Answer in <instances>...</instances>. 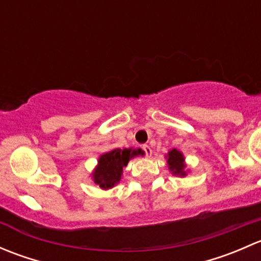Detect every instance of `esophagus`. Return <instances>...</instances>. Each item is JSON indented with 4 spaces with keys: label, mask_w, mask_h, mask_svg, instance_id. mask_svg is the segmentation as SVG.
<instances>
[{
    "label": "esophagus",
    "mask_w": 261,
    "mask_h": 261,
    "mask_svg": "<svg viewBox=\"0 0 261 261\" xmlns=\"http://www.w3.org/2000/svg\"><path fill=\"white\" fill-rule=\"evenodd\" d=\"M143 150H144V152H145V155L147 158H150L151 156V147H150L149 145H143Z\"/></svg>",
    "instance_id": "obj_1"
}]
</instances>
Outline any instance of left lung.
Masks as SVG:
<instances>
[{"label": "left lung", "mask_w": 261, "mask_h": 261, "mask_svg": "<svg viewBox=\"0 0 261 261\" xmlns=\"http://www.w3.org/2000/svg\"><path fill=\"white\" fill-rule=\"evenodd\" d=\"M168 168L170 172L178 177H186V164H184L183 154L177 149H172L167 155Z\"/></svg>", "instance_id": "obj_1"}]
</instances>
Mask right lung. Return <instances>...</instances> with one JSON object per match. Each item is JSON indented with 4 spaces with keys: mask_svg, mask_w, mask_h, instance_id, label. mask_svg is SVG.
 <instances>
[{
    "mask_svg": "<svg viewBox=\"0 0 261 261\" xmlns=\"http://www.w3.org/2000/svg\"><path fill=\"white\" fill-rule=\"evenodd\" d=\"M143 155L141 149H114L99 156L98 165L92 173V178L102 189H110L121 180L122 169L131 158Z\"/></svg>",
    "mask_w": 261,
    "mask_h": 261,
    "instance_id": "obj_1",
    "label": "right lung"
}]
</instances>
